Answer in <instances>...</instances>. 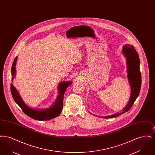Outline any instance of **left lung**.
Instances as JSON below:
<instances>
[{
	"label": "left lung",
	"mask_w": 155,
	"mask_h": 155,
	"mask_svg": "<svg viewBox=\"0 0 155 155\" xmlns=\"http://www.w3.org/2000/svg\"><path fill=\"white\" fill-rule=\"evenodd\" d=\"M123 52L127 59L128 78L131 88L130 101L121 113H117L111 116H103V118H113L118 116L129 110L135 102L140 92L141 87V73L140 68V58L135 48L132 45H125L123 48ZM101 117V116H99Z\"/></svg>",
	"instance_id": "8db88e82"
}]
</instances>
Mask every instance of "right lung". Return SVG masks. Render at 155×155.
I'll list each match as a JSON object with an SVG mask.
<instances>
[{
  "label": "right lung",
  "instance_id": "obj_1",
  "mask_svg": "<svg viewBox=\"0 0 155 155\" xmlns=\"http://www.w3.org/2000/svg\"><path fill=\"white\" fill-rule=\"evenodd\" d=\"M17 59V56L15 58L14 61L13 63L12 67V79L13 80L15 73V62ZM71 84V81H65L60 84L59 86V96L54 104V105L51 108L45 109V110H34L31 108L27 106L20 97V95L17 91V90L13 85L11 84L10 85V90L12 92V96L15 100V103H17L22 109L23 112L29 116L31 118L34 120L44 121V120H49L52 118H55L58 117L60 113L61 112L63 109V98H64V94L67 88V87Z\"/></svg>",
  "mask_w": 155,
  "mask_h": 155
}]
</instances>
